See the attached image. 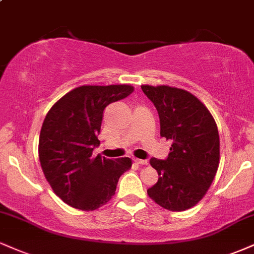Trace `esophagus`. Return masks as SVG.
<instances>
[{"mask_svg":"<svg viewBox=\"0 0 254 254\" xmlns=\"http://www.w3.org/2000/svg\"><path fill=\"white\" fill-rule=\"evenodd\" d=\"M133 162H135L136 164H138V166H146V164H148V161L139 160V158H133Z\"/></svg>","mask_w":254,"mask_h":254,"instance_id":"esophagus-1","label":"esophagus"}]
</instances>
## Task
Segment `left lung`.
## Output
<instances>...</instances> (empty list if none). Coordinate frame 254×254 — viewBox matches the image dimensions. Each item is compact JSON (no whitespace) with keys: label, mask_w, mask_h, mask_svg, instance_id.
Segmentation results:
<instances>
[{"label":"left lung","mask_w":254,"mask_h":254,"mask_svg":"<svg viewBox=\"0 0 254 254\" xmlns=\"http://www.w3.org/2000/svg\"><path fill=\"white\" fill-rule=\"evenodd\" d=\"M140 87L157 110L161 136L173 140L166 160H150L158 181L148 189V195L172 212L191 208L207 193L219 167L214 118L188 91L166 85Z\"/></svg>","instance_id":"obj_1"}]
</instances>
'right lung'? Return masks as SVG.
<instances>
[{"label":"right lung","instance_id":"1","mask_svg":"<svg viewBox=\"0 0 254 254\" xmlns=\"http://www.w3.org/2000/svg\"><path fill=\"white\" fill-rule=\"evenodd\" d=\"M133 92L130 85L80 86L52 106L39 138V160L46 180L64 202L94 210L115 195L119 177L131 168L129 157L110 160L98 155V135L109 104Z\"/></svg>","mask_w":254,"mask_h":254}]
</instances>
